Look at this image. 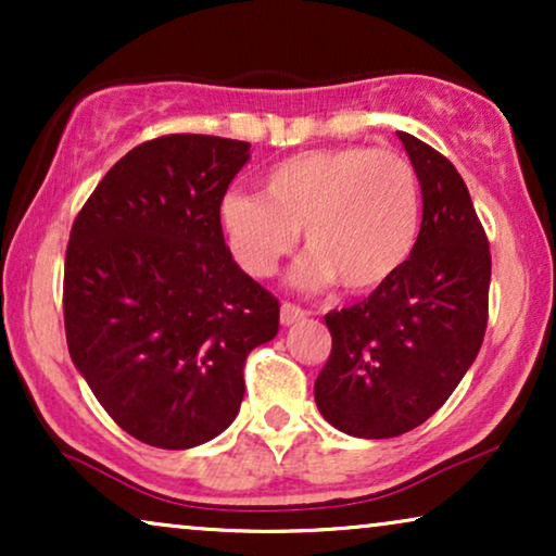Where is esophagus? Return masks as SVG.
Masks as SVG:
<instances>
[{
    "mask_svg": "<svg viewBox=\"0 0 556 556\" xmlns=\"http://www.w3.org/2000/svg\"><path fill=\"white\" fill-rule=\"evenodd\" d=\"M301 318H306V311H303L301 306H295V303H280V324L283 326H293L299 324Z\"/></svg>",
    "mask_w": 556,
    "mask_h": 556,
    "instance_id": "esophagus-1",
    "label": "esophagus"
}]
</instances>
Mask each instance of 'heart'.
<instances>
[{
  "mask_svg": "<svg viewBox=\"0 0 556 556\" xmlns=\"http://www.w3.org/2000/svg\"><path fill=\"white\" fill-rule=\"evenodd\" d=\"M217 223L248 276H273L303 230L311 253L293 270L295 286L318 291L337 280L346 293H371L413 255L420 181L415 166L394 151H303L265 174L263 197L227 192Z\"/></svg>",
  "mask_w": 556,
  "mask_h": 556,
  "instance_id": "1",
  "label": "heart"
}]
</instances>
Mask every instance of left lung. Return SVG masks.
Masks as SVG:
<instances>
[{
  "label": "left lung",
  "instance_id": "obj_1",
  "mask_svg": "<svg viewBox=\"0 0 556 556\" xmlns=\"http://www.w3.org/2000/svg\"><path fill=\"white\" fill-rule=\"evenodd\" d=\"M397 136L422 189L420 235L390 283L324 316L333 344L314 384L318 413L367 440L435 415L476 362L489 321L491 253L466 181L428 143Z\"/></svg>",
  "mask_w": 556,
  "mask_h": 556
}]
</instances>
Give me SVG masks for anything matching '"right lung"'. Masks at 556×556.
<instances>
[{"label": "right lung", "instance_id": "1", "mask_svg": "<svg viewBox=\"0 0 556 556\" xmlns=\"http://www.w3.org/2000/svg\"><path fill=\"white\" fill-rule=\"evenodd\" d=\"M250 143L172 134L128 151L75 217L63 314L71 359L141 443L187 451L238 417L248 354L278 301L232 261L217 223Z\"/></svg>", "mask_w": 556, "mask_h": 556}]
</instances>
